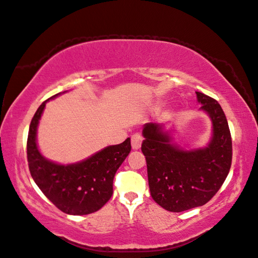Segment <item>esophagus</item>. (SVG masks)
Instances as JSON below:
<instances>
[{"label": "esophagus", "instance_id": "1", "mask_svg": "<svg viewBox=\"0 0 258 258\" xmlns=\"http://www.w3.org/2000/svg\"><path fill=\"white\" fill-rule=\"evenodd\" d=\"M142 141H143V138H142V135L139 133H135L132 136V147L133 150H139L141 147L142 144Z\"/></svg>", "mask_w": 258, "mask_h": 258}]
</instances>
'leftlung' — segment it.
Masks as SVG:
<instances>
[{
    "instance_id": "left-lung-1",
    "label": "left lung",
    "mask_w": 258,
    "mask_h": 258,
    "mask_svg": "<svg viewBox=\"0 0 258 258\" xmlns=\"http://www.w3.org/2000/svg\"><path fill=\"white\" fill-rule=\"evenodd\" d=\"M202 109L213 122V139L206 149L182 151L157 124H146L142 152L147 165L151 195L169 212L206 204L221 188L232 165V136L225 114L214 98L196 92Z\"/></svg>"
}]
</instances>
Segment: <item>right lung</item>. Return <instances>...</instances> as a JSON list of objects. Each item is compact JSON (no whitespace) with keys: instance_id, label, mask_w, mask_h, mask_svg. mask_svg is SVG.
I'll return each instance as SVG.
<instances>
[{"instance_id":"obj_1","label":"right lung","mask_w":258,"mask_h":258,"mask_svg":"<svg viewBox=\"0 0 258 258\" xmlns=\"http://www.w3.org/2000/svg\"><path fill=\"white\" fill-rule=\"evenodd\" d=\"M48 100L37 108L30 124L26 144L30 173L42 193L59 211L70 215L94 213L112 197L115 173L130 154L131 139L72 165L64 166L47 161L37 150L36 128Z\"/></svg>"}]
</instances>
